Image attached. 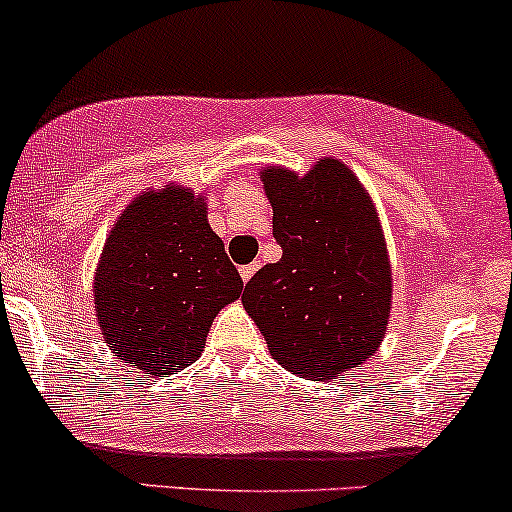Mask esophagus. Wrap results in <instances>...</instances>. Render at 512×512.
Instances as JSON below:
<instances>
[{
	"mask_svg": "<svg viewBox=\"0 0 512 512\" xmlns=\"http://www.w3.org/2000/svg\"><path fill=\"white\" fill-rule=\"evenodd\" d=\"M257 269H260V262H252V265L240 267V279H243V282H250V277L257 272Z\"/></svg>",
	"mask_w": 512,
	"mask_h": 512,
	"instance_id": "34e87169",
	"label": "esophagus"
}]
</instances>
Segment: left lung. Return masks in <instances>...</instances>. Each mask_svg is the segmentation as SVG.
<instances>
[{
	"instance_id": "left-lung-1",
	"label": "left lung",
	"mask_w": 512,
	"mask_h": 512,
	"mask_svg": "<svg viewBox=\"0 0 512 512\" xmlns=\"http://www.w3.org/2000/svg\"><path fill=\"white\" fill-rule=\"evenodd\" d=\"M282 260L245 286L243 306L269 355L291 374L328 381L379 350L391 316V260L367 187L338 157L306 174L260 172Z\"/></svg>"
}]
</instances>
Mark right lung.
Listing matches in <instances>:
<instances>
[{
	"label": "right lung",
	"instance_id": "add662e5",
	"mask_svg": "<svg viewBox=\"0 0 512 512\" xmlns=\"http://www.w3.org/2000/svg\"><path fill=\"white\" fill-rule=\"evenodd\" d=\"M243 279L209 226L206 196L177 182L133 196L92 279L101 335L119 362L162 376L204 352L213 318Z\"/></svg>",
	"mask_w": 512,
	"mask_h": 512
}]
</instances>
